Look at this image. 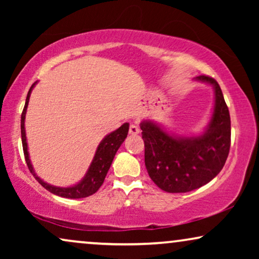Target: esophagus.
Masks as SVG:
<instances>
[{
	"label": "esophagus",
	"instance_id": "esophagus-1",
	"mask_svg": "<svg viewBox=\"0 0 259 259\" xmlns=\"http://www.w3.org/2000/svg\"><path fill=\"white\" fill-rule=\"evenodd\" d=\"M140 130L139 127H138V125H136V123H132V125L130 126V134H132V136H137V134H139Z\"/></svg>",
	"mask_w": 259,
	"mask_h": 259
}]
</instances>
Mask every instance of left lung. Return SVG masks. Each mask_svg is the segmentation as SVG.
<instances>
[{
	"label": "left lung",
	"instance_id": "left-lung-1",
	"mask_svg": "<svg viewBox=\"0 0 259 259\" xmlns=\"http://www.w3.org/2000/svg\"><path fill=\"white\" fill-rule=\"evenodd\" d=\"M196 79L212 84L214 106L204 133L192 137L169 134L158 123H140L145 144V166L159 189L184 193L211 182L225 165L231 144V120L222 90L213 77Z\"/></svg>",
	"mask_w": 259,
	"mask_h": 259
}]
</instances>
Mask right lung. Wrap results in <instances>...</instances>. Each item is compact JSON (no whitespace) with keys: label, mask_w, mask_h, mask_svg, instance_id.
Segmentation results:
<instances>
[{"label":"right lung","mask_w":259,"mask_h":259,"mask_svg":"<svg viewBox=\"0 0 259 259\" xmlns=\"http://www.w3.org/2000/svg\"><path fill=\"white\" fill-rule=\"evenodd\" d=\"M36 82L31 84L29 92H28L27 99H26V105H24L23 112L21 114V138H22V146H23V153L24 159H26L27 166L31 172V175L35 177V179L45 187L46 190H48L49 192L56 196L63 197V198H70V199H79V198H86L88 196H92L97 191L100 189V186L104 184V180L106 178L109 167H111L113 159L116 151L119 150V147L121 146L123 140L126 139L127 133H128L130 123L125 122L121 127H119L118 130H115L114 132L109 133L108 136H106L104 139L101 140V143L99 144L95 152V155L93 158V161L88 168L86 176L83 177V179L80 183H77L76 185L70 186V187H58L49 185L46 182H44L41 178H38L35 173L33 165H31L29 153H28V145H27V138H26V130H24V119H26V112L28 107V102H29L30 93Z\"/></svg>","instance_id":"add662e5"}]
</instances>
